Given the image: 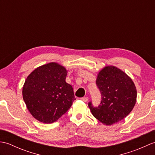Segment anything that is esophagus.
Returning <instances> with one entry per match:
<instances>
[{
	"mask_svg": "<svg viewBox=\"0 0 155 155\" xmlns=\"http://www.w3.org/2000/svg\"><path fill=\"white\" fill-rule=\"evenodd\" d=\"M81 99L82 101H83L84 102H87V101H88V97H85L81 98Z\"/></svg>",
	"mask_w": 155,
	"mask_h": 155,
	"instance_id": "34e87169",
	"label": "esophagus"
}]
</instances>
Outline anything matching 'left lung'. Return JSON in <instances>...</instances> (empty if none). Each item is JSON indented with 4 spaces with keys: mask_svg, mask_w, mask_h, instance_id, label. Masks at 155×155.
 Wrapping results in <instances>:
<instances>
[{
    "mask_svg": "<svg viewBox=\"0 0 155 155\" xmlns=\"http://www.w3.org/2000/svg\"><path fill=\"white\" fill-rule=\"evenodd\" d=\"M96 84L101 94L97 107L88 103L93 116L105 125L123 120L136 104L137 89L132 79L120 69L107 66L98 72Z\"/></svg>",
    "mask_w": 155,
    "mask_h": 155,
    "instance_id": "8db88e82",
    "label": "left lung"
}]
</instances>
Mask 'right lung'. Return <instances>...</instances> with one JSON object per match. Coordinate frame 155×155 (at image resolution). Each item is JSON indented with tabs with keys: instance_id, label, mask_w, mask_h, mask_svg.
Listing matches in <instances>:
<instances>
[{
	"instance_id": "obj_1",
	"label": "right lung",
	"mask_w": 155,
	"mask_h": 155,
	"mask_svg": "<svg viewBox=\"0 0 155 155\" xmlns=\"http://www.w3.org/2000/svg\"><path fill=\"white\" fill-rule=\"evenodd\" d=\"M67 71L57 62L42 65L29 74L22 88V97L36 119L50 124L67 112L76 100L73 88L66 83Z\"/></svg>"
}]
</instances>
